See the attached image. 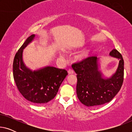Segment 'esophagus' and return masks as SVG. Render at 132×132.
Returning <instances> with one entry per match:
<instances>
[{"instance_id": "34e87169", "label": "esophagus", "mask_w": 132, "mask_h": 132, "mask_svg": "<svg viewBox=\"0 0 132 132\" xmlns=\"http://www.w3.org/2000/svg\"><path fill=\"white\" fill-rule=\"evenodd\" d=\"M68 73L69 75H73V74L74 73V71L72 69H70V70H68Z\"/></svg>"}]
</instances>
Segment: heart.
<instances>
[{"mask_svg": "<svg viewBox=\"0 0 132 132\" xmlns=\"http://www.w3.org/2000/svg\"><path fill=\"white\" fill-rule=\"evenodd\" d=\"M88 54V51L87 50L85 49V50H82V51H81L80 53H79L78 55H77V58L78 59H84L85 57L87 56ZM59 56L62 57V56L61 55H59Z\"/></svg>", "mask_w": 132, "mask_h": 132, "instance_id": "heart-1", "label": "heart"}]
</instances>
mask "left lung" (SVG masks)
Instances as JSON below:
<instances>
[{"mask_svg":"<svg viewBox=\"0 0 132 132\" xmlns=\"http://www.w3.org/2000/svg\"><path fill=\"white\" fill-rule=\"evenodd\" d=\"M109 56L118 59L116 71L106 77L102 72L100 59L96 56L89 57L72 65L77 74V96L85 106H96L109 103L120 91L124 79V60L116 49Z\"/></svg>","mask_w":132,"mask_h":132,"instance_id":"8db88e82","label":"left lung"}]
</instances>
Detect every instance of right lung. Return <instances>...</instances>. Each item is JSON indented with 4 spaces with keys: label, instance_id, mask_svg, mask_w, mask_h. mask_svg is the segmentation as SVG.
<instances>
[{
    "label": "right lung",
    "instance_id": "add662e5",
    "mask_svg": "<svg viewBox=\"0 0 132 132\" xmlns=\"http://www.w3.org/2000/svg\"><path fill=\"white\" fill-rule=\"evenodd\" d=\"M35 39L30 35L15 54L13 62V76L18 89L26 100L37 104L50 102L57 94L68 73L66 70L46 66L32 70L23 61V50Z\"/></svg>",
    "mask_w": 132,
    "mask_h": 132
}]
</instances>
